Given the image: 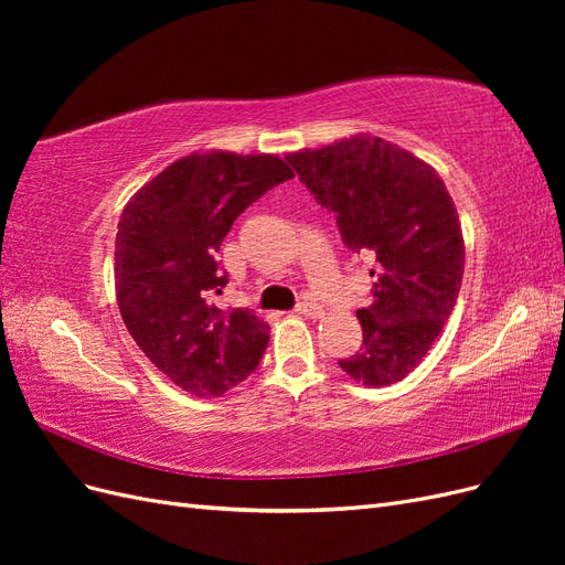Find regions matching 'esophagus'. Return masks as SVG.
<instances>
[{"mask_svg":"<svg viewBox=\"0 0 565 565\" xmlns=\"http://www.w3.org/2000/svg\"><path fill=\"white\" fill-rule=\"evenodd\" d=\"M297 313L299 316H309V318H318V316H322V306L316 303V301H301L297 306Z\"/></svg>","mask_w":565,"mask_h":565,"instance_id":"esophagus-1","label":"esophagus"}]
</instances>
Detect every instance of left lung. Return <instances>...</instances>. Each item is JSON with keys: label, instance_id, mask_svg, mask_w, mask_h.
Segmentation results:
<instances>
[{"label": "left lung", "instance_id": "obj_1", "mask_svg": "<svg viewBox=\"0 0 565 565\" xmlns=\"http://www.w3.org/2000/svg\"><path fill=\"white\" fill-rule=\"evenodd\" d=\"M311 195L337 214L344 245L374 259L363 341L339 367L365 386L405 380L450 318L465 276V237L431 164L380 136L289 152Z\"/></svg>", "mask_w": 565, "mask_h": 565}]
</instances>
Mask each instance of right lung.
Instances as JSON below:
<instances>
[{
    "mask_svg": "<svg viewBox=\"0 0 565 565\" xmlns=\"http://www.w3.org/2000/svg\"><path fill=\"white\" fill-rule=\"evenodd\" d=\"M295 172L276 156H185L127 202L115 237V292L148 361L200 398L247 380L268 347V322L212 301L228 276L216 252L233 221Z\"/></svg>",
    "mask_w": 565,
    "mask_h": 565,
    "instance_id": "add662e5",
    "label": "right lung"
}]
</instances>
